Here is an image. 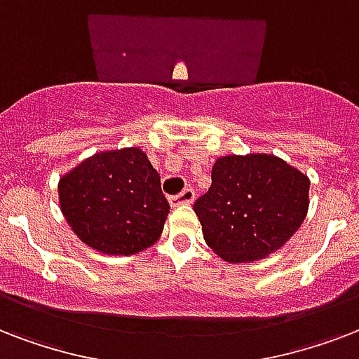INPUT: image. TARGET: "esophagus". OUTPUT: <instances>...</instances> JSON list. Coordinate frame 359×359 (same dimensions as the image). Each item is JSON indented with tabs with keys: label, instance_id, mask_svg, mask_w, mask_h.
<instances>
[{
	"label": "esophagus",
	"instance_id": "esophagus-1",
	"mask_svg": "<svg viewBox=\"0 0 359 359\" xmlns=\"http://www.w3.org/2000/svg\"><path fill=\"white\" fill-rule=\"evenodd\" d=\"M194 199H196L194 188H184L177 196L169 197V203H171V207H180V205H190V203H194Z\"/></svg>",
	"mask_w": 359,
	"mask_h": 359
}]
</instances>
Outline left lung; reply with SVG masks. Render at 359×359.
Here are the masks:
<instances>
[{"mask_svg":"<svg viewBox=\"0 0 359 359\" xmlns=\"http://www.w3.org/2000/svg\"><path fill=\"white\" fill-rule=\"evenodd\" d=\"M309 207V179L270 154L218 158L212 186L194 203L207 244L224 261L270 255L294 235Z\"/></svg>","mask_w":359,"mask_h":359,"instance_id":"1","label":"left lung"}]
</instances>
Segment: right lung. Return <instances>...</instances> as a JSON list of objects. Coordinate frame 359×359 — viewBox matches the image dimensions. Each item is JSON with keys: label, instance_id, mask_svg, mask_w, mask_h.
I'll return each instance as SVG.
<instances>
[{"label": "right lung", "instance_id": "1", "mask_svg": "<svg viewBox=\"0 0 359 359\" xmlns=\"http://www.w3.org/2000/svg\"><path fill=\"white\" fill-rule=\"evenodd\" d=\"M65 218L81 242L109 255H132L160 238L169 203L141 149L98 152L59 180Z\"/></svg>", "mask_w": 359, "mask_h": 359}]
</instances>
